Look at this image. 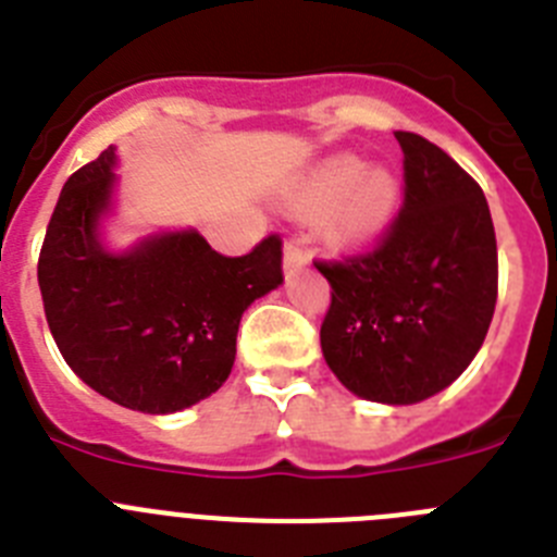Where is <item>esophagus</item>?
<instances>
[{"label": "esophagus", "mask_w": 557, "mask_h": 557, "mask_svg": "<svg viewBox=\"0 0 557 557\" xmlns=\"http://www.w3.org/2000/svg\"><path fill=\"white\" fill-rule=\"evenodd\" d=\"M304 264H309V253L301 245L295 243V239H289V243L284 245V270L293 273V270H301Z\"/></svg>", "instance_id": "1"}]
</instances>
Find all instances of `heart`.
Returning <instances> with one entry per match:
<instances>
[{"label":"heart","instance_id":"heart-1","mask_svg":"<svg viewBox=\"0 0 557 557\" xmlns=\"http://www.w3.org/2000/svg\"><path fill=\"white\" fill-rule=\"evenodd\" d=\"M293 200L323 211V225L348 248H371L396 225L405 186L387 164H362L357 156H332L298 181Z\"/></svg>","mask_w":557,"mask_h":557}]
</instances>
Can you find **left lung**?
<instances>
[{
    "label": "left lung",
    "mask_w": 557,
    "mask_h": 557,
    "mask_svg": "<svg viewBox=\"0 0 557 557\" xmlns=\"http://www.w3.org/2000/svg\"><path fill=\"white\" fill-rule=\"evenodd\" d=\"M405 209L373 253L318 262L332 284L326 366L354 396L418 405L480 351L496 307V234L480 186L441 147L396 131Z\"/></svg>",
    "instance_id": "left-lung-1"
}]
</instances>
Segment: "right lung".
Masks as SVG:
<instances>
[{"label":"right lung","instance_id":"add662e5","mask_svg":"<svg viewBox=\"0 0 557 557\" xmlns=\"http://www.w3.org/2000/svg\"><path fill=\"white\" fill-rule=\"evenodd\" d=\"M116 147L63 184L38 259L49 332L66 366L113 405L166 416L218 393L245 309L284 282L282 239L220 256L198 228L108 243Z\"/></svg>","mask_w":557,"mask_h":557}]
</instances>
